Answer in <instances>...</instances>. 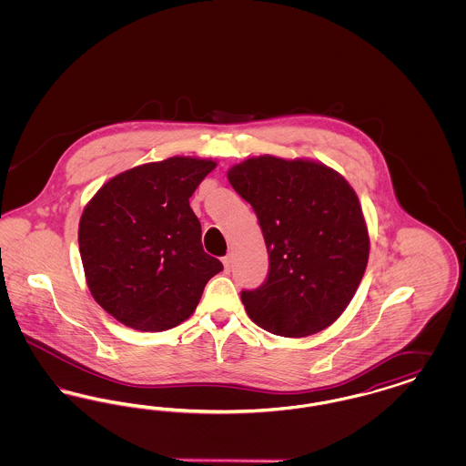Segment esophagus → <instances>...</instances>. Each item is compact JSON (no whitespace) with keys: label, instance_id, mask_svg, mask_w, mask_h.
<instances>
[{"label":"esophagus","instance_id":"esophagus-1","mask_svg":"<svg viewBox=\"0 0 466 466\" xmlns=\"http://www.w3.org/2000/svg\"><path fill=\"white\" fill-rule=\"evenodd\" d=\"M222 264H223V268H225V272H230V267H232V258H230V255H227V257H223Z\"/></svg>","mask_w":466,"mask_h":466}]
</instances>
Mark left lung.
I'll list each match as a JSON object with an SVG mask.
<instances>
[{
    "mask_svg": "<svg viewBox=\"0 0 466 466\" xmlns=\"http://www.w3.org/2000/svg\"><path fill=\"white\" fill-rule=\"evenodd\" d=\"M227 177L262 227L268 276L243 291L248 316L267 332L308 337L350 306L365 274L370 236L346 177L310 158L249 157Z\"/></svg>",
    "mask_w": 466,
    "mask_h": 466,
    "instance_id": "8db88e82",
    "label": "left lung"
}]
</instances>
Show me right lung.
Returning <instances> with one entry per match:
<instances>
[{
  "label": "right lung",
  "mask_w": 466,
  "mask_h": 466,
  "mask_svg": "<svg viewBox=\"0 0 466 466\" xmlns=\"http://www.w3.org/2000/svg\"><path fill=\"white\" fill-rule=\"evenodd\" d=\"M217 160L169 157L118 173L87 202L78 246L94 300L122 325L164 332L188 319L222 262L204 253L188 199Z\"/></svg>",
  "instance_id": "add662e5"
}]
</instances>
